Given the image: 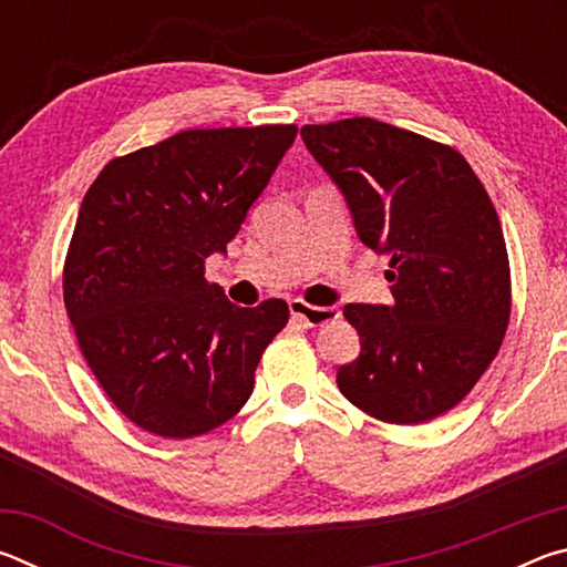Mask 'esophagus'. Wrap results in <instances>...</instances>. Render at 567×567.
<instances>
[{
	"instance_id": "34e87169",
	"label": "esophagus",
	"mask_w": 567,
	"mask_h": 567,
	"mask_svg": "<svg viewBox=\"0 0 567 567\" xmlns=\"http://www.w3.org/2000/svg\"><path fill=\"white\" fill-rule=\"evenodd\" d=\"M290 312L292 318L305 322L307 328H320V324H328L340 318L338 307H315V305H307L305 300H292Z\"/></svg>"
}]
</instances>
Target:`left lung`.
<instances>
[{"label": "left lung", "instance_id": "obj_1", "mask_svg": "<svg viewBox=\"0 0 567 567\" xmlns=\"http://www.w3.org/2000/svg\"><path fill=\"white\" fill-rule=\"evenodd\" d=\"M302 142L350 207L362 245L390 255V305H348L360 354L338 370L354 408L417 425L455 408L501 350L511 265L483 182L453 147L352 117Z\"/></svg>", "mask_w": 567, "mask_h": 567}]
</instances>
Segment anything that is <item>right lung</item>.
<instances>
[{"mask_svg":"<svg viewBox=\"0 0 567 567\" xmlns=\"http://www.w3.org/2000/svg\"><path fill=\"white\" fill-rule=\"evenodd\" d=\"M295 124L187 130L112 159L82 199L64 307L84 360L134 425L205 435L252 395L282 300L237 307L205 280L262 195Z\"/></svg>","mask_w":567,"mask_h":567,"instance_id":"add662e5","label":"right lung"}]
</instances>
